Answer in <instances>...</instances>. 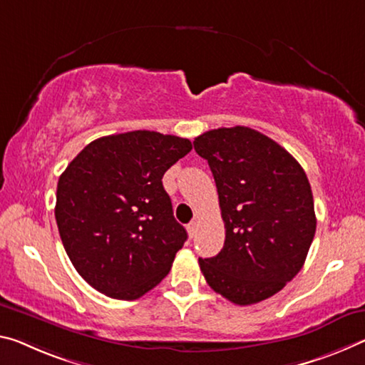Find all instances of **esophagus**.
<instances>
[{
  "label": "esophagus",
  "mask_w": 365,
  "mask_h": 365,
  "mask_svg": "<svg viewBox=\"0 0 365 365\" xmlns=\"http://www.w3.org/2000/svg\"><path fill=\"white\" fill-rule=\"evenodd\" d=\"M196 229H198V222H196V221H192V222H190V224L187 225L188 235H190V237H192V239H193V237H195V234H196Z\"/></svg>",
  "instance_id": "34e87169"
}]
</instances>
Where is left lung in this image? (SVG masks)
Listing matches in <instances>:
<instances>
[{"label":"left lung","instance_id":"1","mask_svg":"<svg viewBox=\"0 0 365 365\" xmlns=\"http://www.w3.org/2000/svg\"><path fill=\"white\" fill-rule=\"evenodd\" d=\"M217 187L222 250L200 258L212 291L237 305L274 296L304 266L317 217L309 178L271 138L247 126L206 131L193 141Z\"/></svg>","mask_w":365,"mask_h":365}]
</instances>
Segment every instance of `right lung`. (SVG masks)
I'll return each mask as SVG.
<instances>
[{"label": "right lung", "instance_id": "obj_1", "mask_svg": "<svg viewBox=\"0 0 365 365\" xmlns=\"http://www.w3.org/2000/svg\"><path fill=\"white\" fill-rule=\"evenodd\" d=\"M192 151L185 138L138 130L89 143L56 187L63 247L86 282L106 296L135 300L169 274L187 230L162 185Z\"/></svg>", "mask_w": 365, "mask_h": 365}]
</instances>
